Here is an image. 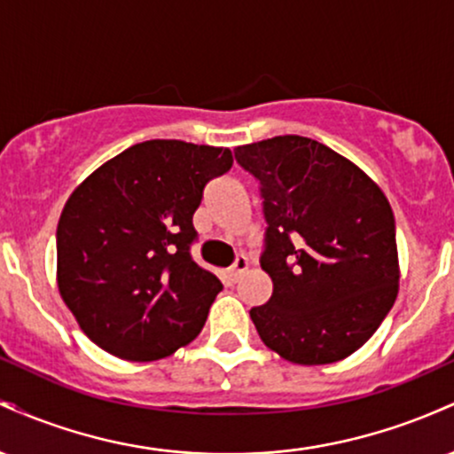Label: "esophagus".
<instances>
[{
    "instance_id": "34e87169",
    "label": "esophagus",
    "mask_w": 454,
    "mask_h": 454,
    "mask_svg": "<svg viewBox=\"0 0 454 454\" xmlns=\"http://www.w3.org/2000/svg\"><path fill=\"white\" fill-rule=\"evenodd\" d=\"M247 269H249L247 258L239 256L237 260H234V264H232V269H231V279H232V281H239V279L243 278L245 273H247Z\"/></svg>"
}]
</instances>
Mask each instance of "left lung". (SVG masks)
I'll use <instances>...</instances> for the list:
<instances>
[{"label": "left lung", "mask_w": 454, "mask_h": 454, "mask_svg": "<svg viewBox=\"0 0 454 454\" xmlns=\"http://www.w3.org/2000/svg\"><path fill=\"white\" fill-rule=\"evenodd\" d=\"M237 161L260 181L273 281L249 316L264 346L294 364L356 352L399 293L395 217L380 185L317 140L286 134L241 145Z\"/></svg>", "instance_id": "left-lung-1"}]
</instances>
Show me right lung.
Here are the masks:
<instances>
[{
  "instance_id": "add662e5",
  "label": "right lung",
  "mask_w": 454,
  "mask_h": 454,
  "mask_svg": "<svg viewBox=\"0 0 454 454\" xmlns=\"http://www.w3.org/2000/svg\"><path fill=\"white\" fill-rule=\"evenodd\" d=\"M231 166L228 147L145 140L74 187L57 223V288L104 352L160 361L202 331L222 281L190 256L192 217Z\"/></svg>"
}]
</instances>
